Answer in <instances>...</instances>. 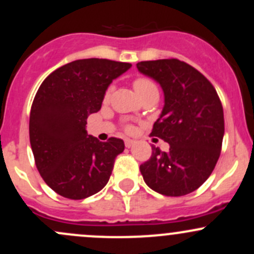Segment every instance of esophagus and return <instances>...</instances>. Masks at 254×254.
<instances>
[{
	"label": "esophagus",
	"mask_w": 254,
	"mask_h": 254,
	"mask_svg": "<svg viewBox=\"0 0 254 254\" xmlns=\"http://www.w3.org/2000/svg\"><path fill=\"white\" fill-rule=\"evenodd\" d=\"M132 145H134V141H132V140H130V139H127V140H125V147L130 148V147H131Z\"/></svg>",
	"instance_id": "34e87169"
}]
</instances>
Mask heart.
<instances>
[{"label":"heart","instance_id":"obj_1","mask_svg":"<svg viewBox=\"0 0 254 254\" xmlns=\"http://www.w3.org/2000/svg\"><path fill=\"white\" fill-rule=\"evenodd\" d=\"M134 88L135 91H136V93L140 96V94L145 93V92L150 91V89H155L156 86L151 79L145 78V77H139L134 81ZM111 93H112V88L107 89L106 94H104V99H106V101H108V98L111 97Z\"/></svg>","mask_w":254,"mask_h":254}]
</instances>
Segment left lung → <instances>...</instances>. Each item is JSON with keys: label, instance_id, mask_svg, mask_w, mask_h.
<instances>
[{"label": "left lung", "instance_id": "left-lung-1", "mask_svg": "<svg viewBox=\"0 0 254 254\" xmlns=\"http://www.w3.org/2000/svg\"><path fill=\"white\" fill-rule=\"evenodd\" d=\"M136 66L162 88L165 106L151 135L170 143L167 152L152 146L140 172L152 190L186 195L209 178L220 157L225 132L221 102L209 79L184 61L162 59Z\"/></svg>", "mask_w": 254, "mask_h": 254}]
</instances>
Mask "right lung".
<instances>
[{
  "instance_id": "obj_1",
  "label": "right lung",
  "mask_w": 254,
  "mask_h": 254,
  "mask_svg": "<svg viewBox=\"0 0 254 254\" xmlns=\"http://www.w3.org/2000/svg\"><path fill=\"white\" fill-rule=\"evenodd\" d=\"M130 67L82 59L59 67L40 84L30 109V146L40 176L61 196L88 198L108 183L124 141L111 137L102 142L88 135L87 118L101 109L113 79Z\"/></svg>"
}]
</instances>
